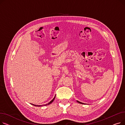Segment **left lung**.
<instances>
[{
	"mask_svg": "<svg viewBox=\"0 0 125 125\" xmlns=\"http://www.w3.org/2000/svg\"><path fill=\"white\" fill-rule=\"evenodd\" d=\"M77 102H78V103H81V104H83V103H82V102H79L78 101H77Z\"/></svg>",
	"mask_w": 125,
	"mask_h": 125,
	"instance_id": "8db88e82",
	"label": "left lung"
}]
</instances>
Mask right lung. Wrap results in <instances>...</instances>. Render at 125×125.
Wrapping results in <instances>:
<instances>
[{
	"label": "right lung",
	"instance_id": "1",
	"mask_svg": "<svg viewBox=\"0 0 125 125\" xmlns=\"http://www.w3.org/2000/svg\"><path fill=\"white\" fill-rule=\"evenodd\" d=\"M55 98V97H54V98H53V99H52V101H51L49 103H48V104H45V105H34V106H43V105H49L50 104H51V103H52V102H53V101L54 100Z\"/></svg>",
	"mask_w": 125,
	"mask_h": 125
}]
</instances>
